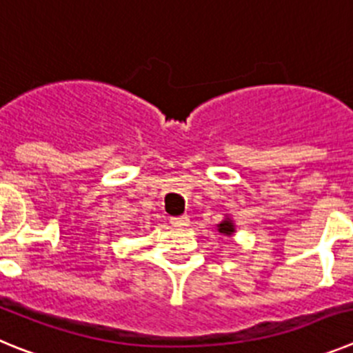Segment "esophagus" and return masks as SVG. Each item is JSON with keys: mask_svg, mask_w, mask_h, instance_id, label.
<instances>
[{"mask_svg": "<svg viewBox=\"0 0 353 353\" xmlns=\"http://www.w3.org/2000/svg\"><path fill=\"white\" fill-rule=\"evenodd\" d=\"M170 223L173 226H187L189 224V217L187 215H176V217H170Z\"/></svg>", "mask_w": 353, "mask_h": 353, "instance_id": "obj_1", "label": "esophagus"}]
</instances>
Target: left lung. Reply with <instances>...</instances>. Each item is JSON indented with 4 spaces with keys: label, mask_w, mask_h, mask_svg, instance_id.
Masks as SVG:
<instances>
[{
    "label": "left lung",
    "mask_w": 353,
    "mask_h": 353,
    "mask_svg": "<svg viewBox=\"0 0 353 353\" xmlns=\"http://www.w3.org/2000/svg\"><path fill=\"white\" fill-rule=\"evenodd\" d=\"M235 232L232 221H224V223L219 224V233H224V235H232Z\"/></svg>",
    "instance_id": "8db88e82"
}]
</instances>
